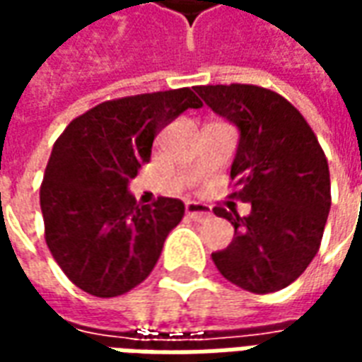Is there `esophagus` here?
Here are the masks:
<instances>
[{
	"mask_svg": "<svg viewBox=\"0 0 362 362\" xmlns=\"http://www.w3.org/2000/svg\"><path fill=\"white\" fill-rule=\"evenodd\" d=\"M186 215H188L189 219L199 221V223H202V221L209 219L213 213L209 205L197 204V202H188V204H186Z\"/></svg>",
	"mask_w": 362,
	"mask_h": 362,
	"instance_id": "obj_1",
	"label": "esophagus"
}]
</instances>
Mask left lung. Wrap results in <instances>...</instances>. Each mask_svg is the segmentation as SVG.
I'll return each mask as SVG.
<instances>
[{"label": "left lung", "mask_w": 362, "mask_h": 362, "mask_svg": "<svg viewBox=\"0 0 362 362\" xmlns=\"http://www.w3.org/2000/svg\"><path fill=\"white\" fill-rule=\"evenodd\" d=\"M196 93L240 129L230 180L248 217L215 207L235 238L211 254L221 275L256 295L275 293L303 275L320 250L332 205L329 168L308 122L285 96L258 85H202Z\"/></svg>", "instance_id": "1"}]
</instances>
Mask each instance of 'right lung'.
<instances>
[{"label": "right lung", "instance_id": "add662e5", "mask_svg": "<svg viewBox=\"0 0 362 362\" xmlns=\"http://www.w3.org/2000/svg\"><path fill=\"white\" fill-rule=\"evenodd\" d=\"M202 106L189 87L114 98L71 119L56 139L40 184L44 238L85 293L119 296L149 277L184 204H137L127 182L151 160L158 132Z\"/></svg>", "mask_w": 362, "mask_h": 362}]
</instances>
